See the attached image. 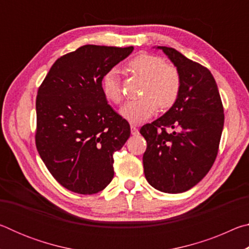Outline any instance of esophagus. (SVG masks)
<instances>
[{
	"mask_svg": "<svg viewBox=\"0 0 249 249\" xmlns=\"http://www.w3.org/2000/svg\"><path fill=\"white\" fill-rule=\"evenodd\" d=\"M130 132H132V134H133V135H137L138 133H140V132H138L137 126L135 125V124H132V125H130Z\"/></svg>",
	"mask_w": 249,
	"mask_h": 249,
	"instance_id": "34e87169",
	"label": "esophagus"
}]
</instances>
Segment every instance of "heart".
Masks as SVG:
<instances>
[{
	"label": "heart",
	"mask_w": 249,
	"mask_h": 249,
	"mask_svg": "<svg viewBox=\"0 0 249 249\" xmlns=\"http://www.w3.org/2000/svg\"><path fill=\"white\" fill-rule=\"evenodd\" d=\"M134 74L145 79L141 99L130 100L120 109V114L129 123H142L153 116L160 108L171 107L178 100L182 87L180 71L176 66L166 64L162 57L153 53H140L128 61ZM103 95L109 102L119 104L122 101L120 75L116 69L104 73L101 82Z\"/></svg>",
	"instance_id": "b5f03b06"
}]
</instances>
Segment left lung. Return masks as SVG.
<instances>
[{"mask_svg":"<svg viewBox=\"0 0 249 249\" xmlns=\"http://www.w3.org/2000/svg\"><path fill=\"white\" fill-rule=\"evenodd\" d=\"M157 48L180 71L182 87L169 111L141 128L147 142L142 163L151 187L166 193H181L199 183L215 161L224 109L208 68L174 48Z\"/></svg>","mask_w":249,"mask_h":249,"instance_id":"obj_1","label":"left lung"}]
</instances>
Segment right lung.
I'll list each match as a JSON object with an SVG mask.
<instances>
[{
	"instance_id": "add662e5",
	"label": "right lung",
	"mask_w": 249,
	"mask_h": 249,
	"mask_svg": "<svg viewBox=\"0 0 249 249\" xmlns=\"http://www.w3.org/2000/svg\"><path fill=\"white\" fill-rule=\"evenodd\" d=\"M134 50L84 45L58 58L36 98L35 142L62 187L79 195L102 191L114 177L113 154L128 140V122L103 95L104 73Z\"/></svg>"
}]
</instances>
